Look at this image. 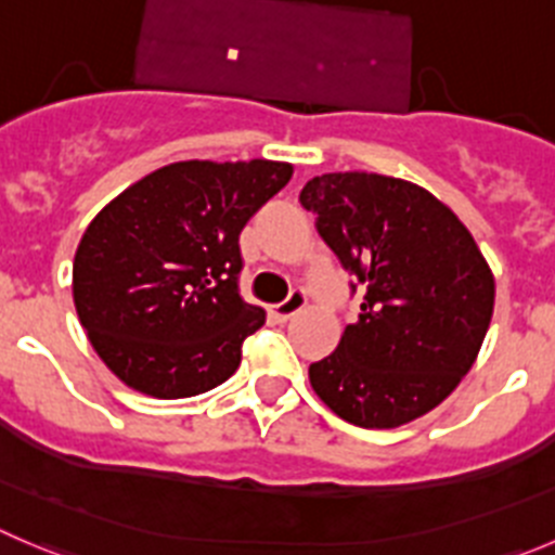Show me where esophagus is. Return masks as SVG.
I'll return each instance as SVG.
<instances>
[{"label": "esophagus", "mask_w": 555, "mask_h": 555, "mask_svg": "<svg viewBox=\"0 0 555 555\" xmlns=\"http://www.w3.org/2000/svg\"><path fill=\"white\" fill-rule=\"evenodd\" d=\"M305 302H308V297H305V292H299V288H294V292L288 294V297L283 299L281 305H274V308L269 310V313H272L278 321H288V319H292V315H297L299 310L305 308Z\"/></svg>", "instance_id": "obj_1"}]
</instances>
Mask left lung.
<instances>
[{
  "instance_id": "1",
  "label": "left lung",
  "mask_w": 555,
  "mask_h": 555,
  "mask_svg": "<svg viewBox=\"0 0 555 555\" xmlns=\"http://www.w3.org/2000/svg\"><path fill=\"white\" fill-rule=\"evenodd\" d=\"M362 288L360 319L310 365V387L351 425L400 427L450 398L490 326L495 281L466 225L405 179L321 173L299 193Z\"/></svg>"
}]
</instances>
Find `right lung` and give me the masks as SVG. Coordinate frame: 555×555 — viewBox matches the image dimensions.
Wrapping results in <instances>:
<instances>
[{"instance_id": "add662e5", "label": "right lung", "mask_w": 555, "mask_h": 555, "mask_svg": "<svg viewBox=\"0 0 555 555\" xmlns=\"http://www.w3.org/2000/svg\"><path fill=\"white\" fill-rule=\"evenodd\" d=\"M292 173L274 160H182L100 209L78 242L73 302L119 382L177 400L234 376L267 319L240 297V234Z\"/></svg>"}]
</instances>
